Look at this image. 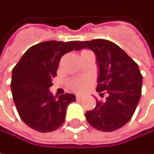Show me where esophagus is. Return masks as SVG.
I'll return each mask as SVG.
<instances>
[{
	"mask_svg": "<svg viewBox=\"0 0 154 154\" xmlns=\"http://www.w3.org/2000/svg\"><path fill=\"white\" fill-rule=\"evenodd\" d=\"M82 98V97L81 95H77V97H76V99L77 100H81Z\"/></svg>",
	"mask_w": 154,
	"mask_h": 154,
	"instance_id": "esophagus-1",
	"label": "esophagus"
}]
</instances>
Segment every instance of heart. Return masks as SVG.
Here are the masks:
<instances>
[{
	"instance_id": "heart-1",
	"label": "heart",
	"mask_w": 154,
	"mask_h": 154,
	"mask_svg": "<svg viewBox=\"0 0 154 154\" xmlns=\"http://www.w3.org/2000/svg\"><path fill=\"white\" fill-rule=\"evenodd\" d=\"M85 51H83L81 52L83 53ZM91 78L88 77H81V78H77V79H74L72 80L69 82V88L75 92H83L87 90L88 85L90 84L91 82Z\"/></svg>"
}]
</instances>
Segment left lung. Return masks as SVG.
I'll list each match as a JSON object with an SVG mask.
<instances>
[{
    "instance_id": "1",
    "label": "left lung",
    "mask_w": 154,
    "mask_h": 154,
    "mask_svg": "<svg viewBox=\"0 0 154 154\" xmlns=\"http://www.w3.org/2000/svg\"><path fill=\"white\" fill-rule=\"evenodd\" d=\"M84 48L92 50L97 57L98 84L96 91L108 93L105 102L97 99L94 109L85 113L87 121L97 130L112 132L133 117L141 97L143 76L137 63L110 41L77 42L75 51Z\"/></svg>"
}]
</instances>
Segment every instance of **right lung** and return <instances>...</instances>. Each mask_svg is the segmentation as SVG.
<instances>
[{
	"label": "right lung",
	"mask_w": 154,
	"mask_h": 154,
	"mask_svg": "<svg viewBox=\"0 0 154 154\" xmlns=\"http://www.w3.org/2000/svg\"><path fill=\"white\" fill-rule=\"evenodd\" d=\"M77 41H47L30 47L12 70L11 88L21 120L41 133L52 132L65 121L66 109L76 101L72 93L50 92L62 57L74 50Z\"/></svg>",
	"instance_id": "1"
}]
</instances>
